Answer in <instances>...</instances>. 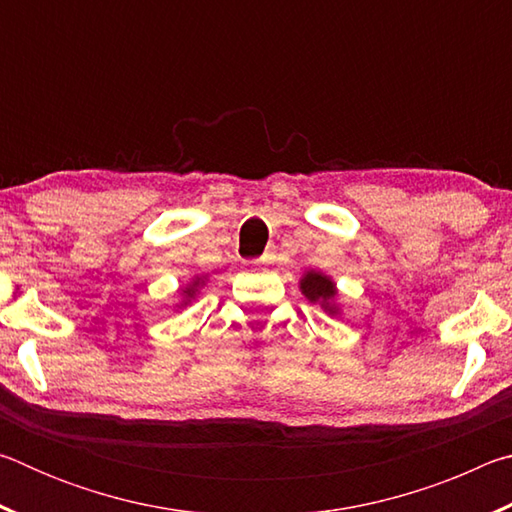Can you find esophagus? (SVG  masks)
Listing matches in <instances>:
<instances>
[{
  "instance_id": "1",
  "label": "esophagus",
  "mask_w": 512,
  "mask_h": 512,
  "mask_svg": "<svg viewBox=\"0 0 512 512\" xmlns=\"http://www.w3.org/2000/svg\"><path fill=\"white\" fill-rule=\"evenodd\" d=\"M253 266H264V264H268V257H259V259H255V262H250Z\"/></svg>"
}]
</instances>
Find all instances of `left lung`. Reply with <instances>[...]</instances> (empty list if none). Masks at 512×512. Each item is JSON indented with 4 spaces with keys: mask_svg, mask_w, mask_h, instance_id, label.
Returning a JSON list of instances; mask_svg holds the SVG:
<instances>
[{
    "mask_svg": "<svg viewBox=\"0 0 512 512\" xmlns=\"http://www.w3.org/2000/svg\"><path fill=\"white\" fill-rule=\"evenodd\" d=\"M300 289L305 293V298H309L311 302H318V305L329 311L332 316L339 311L334 305V298L339 291H336V284L329 275L320 271H307L300 280Z\"/></svg>",
    "mask_w": 512,
    "mask_h": 512,
    "instance_id": "8db88e82",
    "label": "left lung"
}]
</instances>
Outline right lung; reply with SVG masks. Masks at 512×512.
Wrapping results in <instances>:
<instances>
[{"label":"right lung","instance_id":"add662e5","mask_svg":"<svg viewBox=\"0 0 512 512\" xmlns=\"http://www.w3.org/2000/svg\"><path fill=\"white\" fill-rule=\"evenodd\" d=\"M203 282H205V277H203V275H196L194 280L187 284V289L183 291V293H185V302H183V305H187V302L196 296V293H198V287H201Z\"/></svg>","mask_w":512,"mask_h":512}]
</instances>
